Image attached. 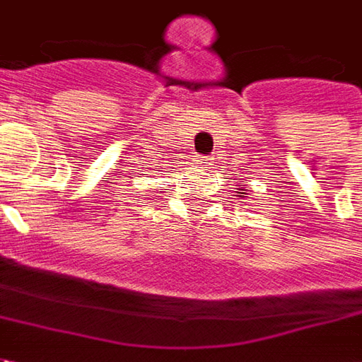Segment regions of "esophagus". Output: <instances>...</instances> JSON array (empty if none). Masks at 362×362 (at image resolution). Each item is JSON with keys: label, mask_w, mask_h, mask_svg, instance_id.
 Instances as JSON below:
<instances>
[{"label": "esophagus", "mask_w": 362, "mask_h": 362, "mask_svg": "<svg viewBox=\"0 0 362 362\" xmlns=\"http://www.w3.org/2000/svg\"><path fill=\"white\" fill-rule=\"evenodd\" d=\"M197 163H199V166H202V168H209V166L213 165V158L211 157H199V160H197Z\"/></svg>", "instance_id": "1"}]
</instances>
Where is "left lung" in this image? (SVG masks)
<instances>
[{
  "mask_svg": "<svg viewBox=\"0 0 362 362\" xmlns=\"http://www.w3.org/2000/svg\"><path fill=\"white\" fill-rule=\"evenodd\" d=\"M238 189V192H236V194H238V197H246V189L244 188H236Z\"/></svg>",
  "mask_w": 362,
  "mask_h": 362,
  "instance_id": "obj_1",
  "label": "left lung"
}]
</instances>
